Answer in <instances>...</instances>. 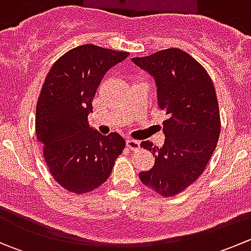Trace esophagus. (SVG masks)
<instances>
[{
    "mask_svg": "<svg viewBox=\"0 0 251 251\" xmlns=\"http://www.w3.org/2000/svg\"><path fill=\"white\" fill-rule=\"evenodd\" d=\"M126 146H127L128 149H131V151H137V149H140V141L130 138V140L126 141Z\"/></svg>",
    "mask_w": 251,
    "mask_h": 251,
    "instance_id": "esophagus-1",
    "label": "esophagus"
}]
</instances>
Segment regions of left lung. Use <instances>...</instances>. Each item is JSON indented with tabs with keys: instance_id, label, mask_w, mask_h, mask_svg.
<instances>
[{
	"instance_id": "1",
	"label": "left lung",
	"mask_w": 251,
	"mask_h": 251,
	"mask_svg": "<svg viewBox=\"0 0 251 251\" xmlns=\"http://www.w3.org/2000/svg\"><path fill=\"white\" fill-rule=\"evenodd\" d=\"M131 60L154 77L158 104L169 115L164 146L141 143L155 164L140 173V179L160 196H176L204 173L216 148L221 121L214 83L204 67L178 48Z\"/></svg>"
}]
</instances>
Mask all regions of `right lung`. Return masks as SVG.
I'll return each instance as SVG.
<instances>
[{"label": "right lung", "instance_id": "obj_1", "mask_svg": "<svg viewBox=\"0 0 251 251\" xmlns=\"http://www.w3.org/2000/svg\"><path fill=\"white\" fill-rule=\"evenodd\" d=\"M128 52L82 45L63 54L48 72L36 105L35 127L53 178L75 194L98 188L110 176L126 142L90 127L88 114L105 73Z\"/></svg>", "mask_w": 251, "mask_h": 251}]
</instances>
